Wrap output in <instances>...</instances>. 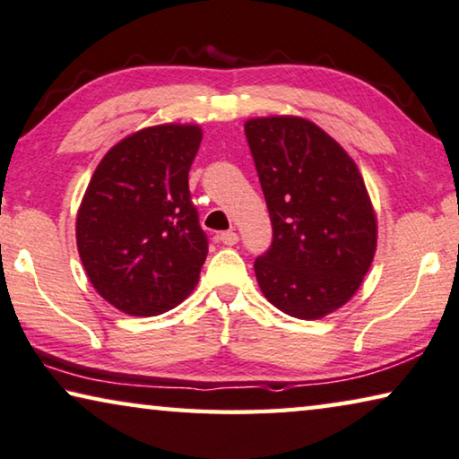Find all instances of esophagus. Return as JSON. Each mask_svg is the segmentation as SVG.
<instances>
[{"label":"esophagus","mask_w":459,"mask_h":459,"mask_svg":"<svg viewBox=\"0 0 459 459\" xmlns=\"http://www.w3.org/2000/svg\"><path fill=\"white\" fill-rule=\"evenodd\" d=\"M218 238H221V241H222L224 245H229V247H232V245H237V243H238V235H237L235 230H227V232H222V235L218 237Z\"/></svg>","instance_id":"obj_1"}]
</instances>
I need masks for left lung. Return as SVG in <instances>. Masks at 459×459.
<instances>
[{
    "mask_svg": "<svg viewBox=\"0 0 459 459\" xmlns=\"http://www.w3.org/2000/svg\"><path fill=\"white\" fill-rule=\"evenodd\" d=\"M273 238L253 264L264 297L286 316L319 319L352 299L371 268L377 218L359 167L313 121L245 123Z\"/></svg>",
    "mask_w": 459,
    "mask_h": 459,
    "instance_id": "left-lung-1",
    "label": "left lung"
}]
</instances>
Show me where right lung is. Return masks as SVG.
Wrapping results in <instances>:
<instances>
[{
	"mask_svg": "<svg viewBox=\"0 0 459 459\" xmlns=\"http://www.w3.org/2000/svg\"><path fill=\"white\" fill-rule=\"evenodd\" d=\"M200 142V126L143 127L102 156L82 197V265L99 295L127 316H160L200 280L208 237L187 179Z\"/></svg>",
	"mask_w": 459,
	"mask_h": 459,
	"instance_id": "right-lung-1",
	"label": "right lung"
}]
</instances>
